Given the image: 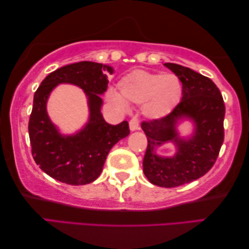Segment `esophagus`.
<instances>
[{"label": "esophagus", "instance_id": "obj_1", "mask_svg": "<svg viewBox=\"0 0 249 249\" xmlns=\"http://www.w3.org/2000/svg\"><path fill=\"white\" fill-rule=\"evenodd\" d=\"M129 128L131 131H136V130H139L140 129V125H139V119H138V117H133L131 120L129 122Z\"/></svg>", "mask_w": 249, "mask_h": 249}]
</instances>
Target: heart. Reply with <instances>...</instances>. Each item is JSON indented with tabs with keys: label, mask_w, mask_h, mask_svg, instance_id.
<instances>
[{
	"label": "heart",
	"mask_w": 249,
	"mask_h": 249,
	"mask_svg": "<svg viewBox=\"0 0 249 249\" xmlns=\"http://www.w3.org/2000/svg\"><path fill=\"white\" fill-rule=\"evenodd\" d=\"M118 90L119 93H108L110 104L121 110L128 109L127 101L141 104L143 116L153 120L169 115L182 96V86L177 76L142 69L122 77L118 83Z\"/></svg>",
	"instance_id": "b5f03b06"
}]
</instances>
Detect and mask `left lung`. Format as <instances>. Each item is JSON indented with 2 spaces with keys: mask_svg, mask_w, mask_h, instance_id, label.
Returning <instances> with one entry per match:
<instances>
[{
  "mask_svg": "<svg viewBox=\"0 0 249 249\" xmlns=\"http://www.w3.org/2000/svg\"><path fill=\"white\" fill-rule=\"evenodd\" d=\"M164 66L181 80L182 99L166 117L141 124L148 138L143 172L154 185L175 187L197 180L214 165L224 141L225 105L210 78L178 64L165 63ZM183 120L195 125L194 133L186 138L177 130ZM169 142L177 148L175 156L158 155V146Z\"/></svg>",
  "mask_w": 249,
  "mask_h": 249,
  "instance_id": "obj_1",
  "label": "left lung"
}]
</instances>
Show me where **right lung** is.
<instances>
[{
	"mask_svg": "<svg viewBox=\"0 0 249 249\" xmlns=\"http://www.w3.org/2000/svg\"><path fill=\"white\" fill-rule=\"evenodd\" d=\"M113 68L95 62L66 65L51 72L35 91L28 122L33 158L40 169L55 180L71 185L91 183L103 171L106 158L118 141L130 133L127 121L112 125L101 115L108 77ZM60 83L83 89L88 97L89 118L83 129L74 135H63L47 113L50 92Z\"/></svg>",
	"mask_w": 249,
	"mask_h": 249,
	"instance_id": "add662e5",
	"label": "right lung"
}]
</instances>
